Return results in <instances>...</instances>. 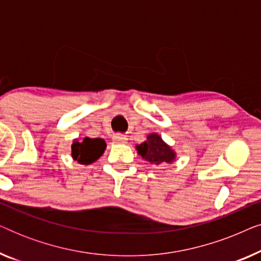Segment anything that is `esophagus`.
I'll return each mask as SVG.
<instances>
[{"label":"esophagus","mask_w":261,"mask_h":261,"mask_svg":"<svg viewBox=\"0 0 261 261\" xmlns=\"http://www.w3.org/2000/svg\"><path fill=\"white\" fill-rule=\"evenodd\" d=\"M114 141L115 142H126L127 141V137L124 134H121V133H117L113 137Z\"/></svg>","instance_id":"esophagus-1"}]
</instances>
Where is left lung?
I'll return each instance as SVG.
<instances>
[{"mask_svg":"<svg viewBox=\"0 0 261 261\" xmlns=\"http://www.w3.org/2000/svg\"><path fill=\"white\" fill-rule=\"evenodd\" d=\"M138 153L142 159L148 162L152 165L160 164H170L174 160V152L169 147L158 134L153 133L148 135L147 140L138 146Z\"/></svg>","mask_w":261,"mask_h":261,"instance_id":"left-lung-1","label":"left lung"}]
</instances>
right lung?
Instances as JSON below:
<instances>
[{"label": "right lung", "instance_id": "obj_1", "mask_svg": "<svg viewBox=\"0 0 261 261\" xmlns=\"http://www.w3.org/2000/svg\"><path fill=\"white\" fill-rule=\"evenodd\" d=\"M106 146L105 140L99 138H84L83 141L74 140L72 147H71L72 148V158L80 164L89 165L103 154Z\"/></svg>", "mask_w": 261, "mask_h": 261}]
</instances>
